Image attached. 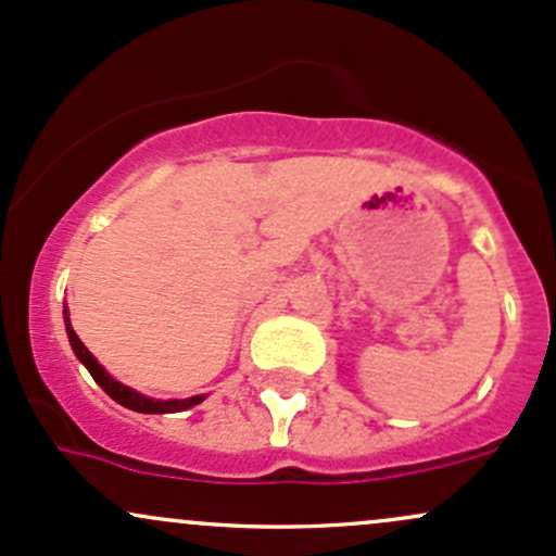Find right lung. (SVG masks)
I'll return each mask as SVG.
<instances>
[{"mask_svg":"<svg viewBox=\"0 0 556 556\" xmlns=\"http://www.w3.org/2000/svg\"><path fill=\"white\" fill-rule=\"evenodd\" d=\"M63 319H65V332H68V340H71V348L73 353H76L78 362L84 364V367L89 369V375L94 377V382L100 386L110 399L115 401V404L131 408V412H139V414H176V412H185V408H192L198 404H203L205 395H192V399H168V401H161V399H150V395H142L137 393V390L124 386V382L115 380L110 371L102 367L100 362H97L94 356L89 353V348L81 343V338L76 334V329L71 325V314H68V306L63 303Z\"/></svg>","mask_w":556,"mask_h":556,"instance_id":"1","label":"right lung"}]
</instances>
